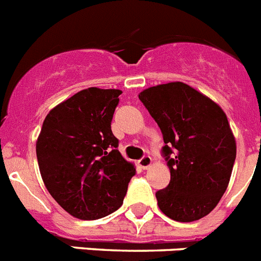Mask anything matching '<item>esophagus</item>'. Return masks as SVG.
<instances>
[{"mask_svg": "<svg viewBox=\"0 0 261 261\" xmlns=\"http://www.w3.org/2000/svg\"><path fill=\"white\" fill-rule=\"evenodd\" d=\"M138 165H140V167L141 168L146 170V168L151 165V156L144 155L141 159H140V161H138Z\"/></svg>", "mask_w": 261, "mask_h": 261, "instance_id": "obj_1", "label": "esophagus"}]
</instances>
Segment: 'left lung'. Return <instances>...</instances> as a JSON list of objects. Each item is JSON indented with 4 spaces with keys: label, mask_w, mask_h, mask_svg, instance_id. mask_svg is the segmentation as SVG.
<instances>
[{
    "label": "left lung",
    "mask_w": 261,
    "mask_h": 261,
    "mask_svg": "<svg viewBox=\"0 0 261 261\" xmlns=\"http://www.w3.org/2000/svg\"><path fill=\"white\" fill-rule=\"evenodd\" d=\"M163 136L170 183L155 193L159 209L177 222L211 213L229 186L235 138L218 105L183 82L149 87L138 95Z\"/></svg>",
    "instance_id": "1"
}]
</instances>
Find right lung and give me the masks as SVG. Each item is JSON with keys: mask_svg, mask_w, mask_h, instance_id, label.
I'll use <instances>...</instances> for the list:
<instances>
[{"mask_svg": "<svg viewBox=\"0 0 261 261\" xmlns=\"http://www.w3.org/2000/svg\"><path fill=\"white\" fill-rule=\"evenodd\" d=\"M120 94L96 87L74 94L47 115L36 142L48 192L80 220H98L117 211L136 174L111 130Z\"/></svg>", "mask_w": 261, "mask_h": 261, "instance_id": "right-lung-1", "label": "right lung"}]
</instances>
